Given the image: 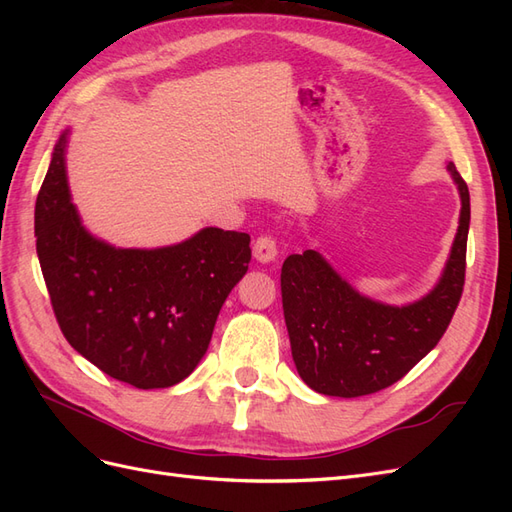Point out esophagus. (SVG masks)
Listing matches in <instances>:
<instances>
[{"instance_id": "obj_1", "label": "esophagus", "mask_w": 512, "mask_h": 512, "mask_svg": "<svg viewBox=\"0 0 512 512\" xmlns=\"http://www.w3.org/2000/svg\"><path fill=\"white\" fill-rule=\"evenodd\" d=\"M275 256H277V243L271 235H262L254 241V258L258 262H265L267 265V262L275 260Z\"/></svg>"}]
</instances>
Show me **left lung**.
<instances>
[{
  "label": "left lung",
  "instance_id": "left-lung-1",
  "mask_svg": "<svg viewBox=\"0 0 512 512\" xmlns=\"http://www.w3.org/2000/svg\"><path fill=\"white\" fill-rule=\"evenodd\" d=\"M461 196L459 228L440 282L408 305H386L356 292L316 250L282 267V305L292 359L303 382L331 397L378 393L404 378L436 348L466 282L470 192L453 162Z\"/></svg>",
  "mask_w": 512,
  "mask_h": 512
}]
</instances>
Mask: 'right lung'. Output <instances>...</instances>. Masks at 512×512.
Masks as SVG:
<instances>
[{"instance_id": "1", "label": "right lung", "mask_w": 512, "mask_h": 512, "mask_svg": "<svg viewBox=\"0 0 512 512\" xmlns=\"http://www.w3.org/2000/svg\"><path fill=\"white\" fill-rule=\"evenodd\" d=\"M68 132L36 200V252L59 329L106 376L168 389L203 359L252 260L247 232L203 228L177 245L123 250L85 230L70 200Z\"/></svg>"}]
</instances>
